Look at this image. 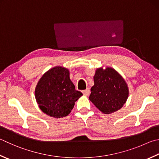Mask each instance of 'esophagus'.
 Segmentation results:
<instances>
[{
	"label": "esophagus",
	"mask_w": 159,
	"mask_h": 159,
	"mask_svg": "<svg viewBox=\"0 0 159 159\" xmlns=\"http://www.w3.org/2000/svg\"><path fill=\"white\" fill-rule=\"evenodd\" d=\"M82 93H83L84 95H86V96H88V95H89L91 91H90L89 89H86V90H84V91H82Z\"/></svg>",
	"instance_id": "esophagus-1"
}]
</instances>
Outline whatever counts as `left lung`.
<instances>
[{"mask_svg": "<svg viewBox=\"0 0 159 159\" xmlns=\"http://www.w3.org/2000/svg\"><path fill=\"white\" fill-rule=\"evenodd\" d=\"M93 79L89 100L94 105L106 114L121 109L127 100L129 90L120 75L112 68H98Z\"/></svg>", "mask_w": 159, "mask_h": 159, "instance_id": "obj_1", "label": "left lung"}]
</instances>
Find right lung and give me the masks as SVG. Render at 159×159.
Instances as JSON below:
<instances>
[{"instance_id": "add662e5", "label": "right lung", "mask_w": 159, "mask_h": 159, "mask_svg": "<svg viewBox=\"0 0 159 159\" xmlns=\"http://www.w3.org/2000/svg\"><path fill=\"white\" fill-rule=\"evenodd\" d=\"M82 93L75 90L69 71L56 66L47 71L39 81L35 98L41 110L57 118L67 116Z\"/></svg>"}]
</instances>
